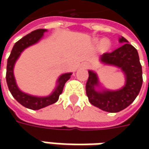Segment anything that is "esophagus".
I'll return each mask as SVG.
<instances>
[{"instance_id": "1", "label": "esophagus", "mask_w": 149, "mask_h": 149, "mask_svg": "<svg viewBox=\"0 0 149 149\" xmlns=\"http://www.w3.org/2000/svg\"><path fill=\"white\" fill-rule=\"evenodd\" d=\"M88 66H89V65H87V67H88Z\"/></svg>"}]
</instances>
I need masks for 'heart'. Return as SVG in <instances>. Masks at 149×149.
Returning <instances> with one entry per match:
<instances>
[{
  "mask_svg": "<svg viewBox=\"0 0 149 149\" xmlns=\"http://www.w3.org/2000/svg\"><path fill=\"white\" fill-rule=\"evenodd\" d=\"M101 47H102V49H104V50L108 49L109 47V42L107 41V40H103L101 42Z\"/></svg>",
  "mask_w": 149,
  "mask_h": 149,
  "instance_id": "b5f03b06",
  "label": "heart"
}]
</instances>
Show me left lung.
<instances>
[{"label": "left lung", "mask_w": 149, "mask_h": 149, "mask_svg": "<svg viewBox=\"0 0 149 149\" xmlns=\"http://www.w3.org/2000/svg\"><path fill=\"white\" fill-rule=\"evenodd\" d=\"M123 45L111 53L100 56L101 63L119 68L125 76V84L117 90L104 89L97 90L100 80L95 72L89 70L86 83V95L91 104L110 113L121 111L130 105L140 91L143 84V74L139 53L134 47L123 36L119 38Z\"/></svg>", "instance_id": "1"}]
</instances>
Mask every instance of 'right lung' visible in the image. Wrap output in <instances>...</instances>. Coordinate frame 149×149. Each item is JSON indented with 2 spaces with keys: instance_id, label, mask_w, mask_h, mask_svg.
<instances>
[{
  "instance_id": "1",
  "label": "right lung",
  "mask_w": 149,
  "mask_h": 149,
  "mask_svg": "<svg viewBox=\"0 0 149 149\" xmlns=\"http://www.w3.org/2000/svg\"><path fill=\"white\" fill-rule=\"evenodd\" d=\"M47 30L45 29H38L21 38L20 40H18L14 45L7 60L6 83L10 92L21 105L33 110L40 109L42 108L53 104L55 102H57L60 95L63 91L65 84L68 79H70L72 74V73H65L61 74L57 79L56 87L54 88L53 92L48 96L39 97V96L29 95L21 91L17 86L14 76V66L16 60H18V58L20 57V54L24 51V49L28 48L31 45L38 43L43 37L44 33Z\"/></svg>"
}]
</instances>
